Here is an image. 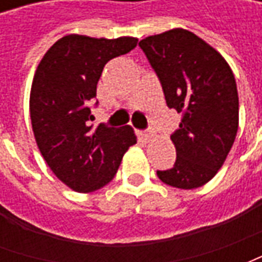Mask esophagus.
<instances>
[{"mask_svg":"<svg viewBox=\"0 0 262 262\" xmlns=\"http://www.w3.org/2000/svg\"><path fill=\"white\" fill-rule=\"evenodd\" d=\"M139 137L142 139L143 142H148L151 139V135L150 133H146V132H139Z\"/></svg>","mask_w":262,"mask_h":262,"instance_id":"obj_1","label":"esophagus"}]
</instances>
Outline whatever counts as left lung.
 <instances>
[{"label":"left lung","instance_id":"1","mask_svg":"<svg viewBox=\"0 0 262 262\" xmlns=\"http://www.w3.org/2000/svg\"><path fill=\"white\" fill-rule=\"evenodd\" d=\"M139 46L159 75L168 108L181 114L180 129L171 136L176 164L157 176L180 189L202 187L225 164L236 139L234 74L216 49L182 28L144 37Z\"/></svg>","mask_w":262,"mask_h":262}]
</instances>
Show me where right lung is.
I'll use <instances>...</instances> for the list:
<instances>
[{
    "label": "right lung",
    "mask_w": 262,
    "mask_h": 262,
    "mask_svg": "<svg viewBox=\"0 0 262 262\" xmlns=\"http://www.w3.org/2000/svg\"><path fill=\"white\" fill-rule=\"evenodd\" d=\"M137 37H91L71 33L45 53L32 81V130L43 159L75 192H94L114 180L137 137L130 126L90 125L103 66L136 48Z\"/></svg>",
    "instance_id": "1"
}]
</instances>
